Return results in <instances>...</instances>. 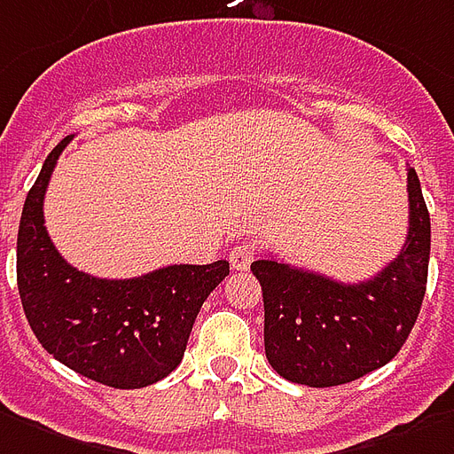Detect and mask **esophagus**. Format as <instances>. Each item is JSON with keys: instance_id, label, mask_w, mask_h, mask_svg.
Returning <instances> with one entry per match:
<instances>
[{"instance_id": "1", "label": "esophagus", "mask_w": 454, "mask_h": 454, "mask_svg": "<svg viewBox=\"0 0 454 454\" xmlns=\"http://www.w3.org/2000/svg\"><path fill=\"white\" fill-rule=\"evenodd\" d=\"M254 254H257V253H254L253 245L243 243V245H238V247H233V250H231V257H228V262H231V267H233V270L245 271L247 267H250V264H253Z\"/></svg>"}]
</instances>
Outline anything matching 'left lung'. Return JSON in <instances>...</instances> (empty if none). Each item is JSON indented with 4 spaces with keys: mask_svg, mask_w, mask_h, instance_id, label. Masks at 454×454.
<instances>
[{
    "mask_svg": "<svg viewBox=\"0 0 454 454\" xmlns=\"http://www.w3.org/2000/svg\"><path fill=\"white\" fill-rule=\"evenodd\" d=\"M409 233L368 281L341 284L278 260L253 262L264 298V354L298 385L334 387L389 364L414 327L431 254V216L414 168L406 173Z\"/></svg>",
    "mask_w": 454,
    "mask_h": 454,
    "instance_id": "8db88e82",
    "label": "left lung"
}]
</instances>
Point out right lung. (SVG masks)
<instances>
[{"label":"right lung","mask_w":454,"mask_h":454,"mask_svg":"<svg viewBox=\"0 0 454 454\" xmlns=\"http://www.w3.org/2000/svg\"><path fill=\"white\" fill-rule=\"evenodd\" d=\"M50 151L30 187L16 240L23 312L43 348L83 378L115 389L163 380L184 356L201 303L228 277V262L170 264L137 278H98L57 253L43 200L59 153Z\"/></svg>","instance_id":"obj_1"}]
</instances>
